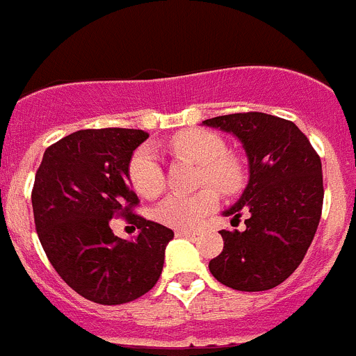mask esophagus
I'll list each match as a JSON object with an SVG mask.
<instances>
[{
  "mask_svg": "<svg viewBox=\"0 0 356 356\" xmlns=\"http://www.w3.org/2000/svg\"><path fill=\"white\" fill-rule=\"evenodd\" d=\"M176 235L178 237H196V234L191 232V229H176Z\"/></svg>",
  "mask_w": 356,
  "mask_h": 356,
  "instance_id": "obj_1",
  "label": "esophagus"
}]
</instances>
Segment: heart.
<instances>
[{"mask_svg": "<svg viewBox=\"0 0 356 356\" xmlns=\"http://www.w3.org/2000/svg\"><path fill=\"white\" fill-rule=\"evenodd\" d=\"M172 151L201 165V180L213 185L222 194H234L244 184V171L237 159L225 155V143L207 130H188L175 135L169 143ZM130 180L135 191L153 197L163 188V171L159 155L151 146L135 151L130 160ZM217 205L213 188H201L193 194H171L156 209V219L171 228L187 229L200 221Z\"/></svg>", "mask_w": 356, "mask_h": 356, "instance_id": "b5f03b06", "label": "heart"}]
</instances>
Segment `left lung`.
<instances>
[{
  "label": "left lung",
  "instance_id": "obj_1",
  "mask_svg": "<svg viewBox=\"0 0 356 356\" xmlns=\"http://www.w3.org/2000/svg\"><path fill=\"white\" fill-rule=\"evenodd\" d=\"M205 127L235 135L248 156V185L222 212L246 228L221 229L225 248L210 260L217 282L235 291H267L298 269L312 244L323 209L321 159L292 121L262 114L219 115Z\"/></svg>",
  "mask_w": 356,
  "mask_h": 356
}]
</instances>
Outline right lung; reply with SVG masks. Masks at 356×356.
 I'll return each instance as SVG.
<instances>
[{
    "mask_svg": "<svg viewBox=\"0 0 356 356\" xmlns=\"http://www.w3.org/2000/svg\"><path fill=\"white\" fill-rule=\"evenodd\" d=\"M147 137L128 128L74 131L44 151L37 169L31 205L40 244L65 284L94 303H128L153 289L175 237L130 213L139 200L128 168ZM114 215H128L140 235L114 236Z\"/></svg>",
    "mask_w": 356,
    "mask_h": 356,
    "instance_id": "add662e5",
    "label": "right lung"
}]
</instances>
